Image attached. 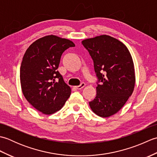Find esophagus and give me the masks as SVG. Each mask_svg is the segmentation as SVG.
Segmentation results:
<instances>
[{
    "mask_svg": "<svg viewBox=\"0 0 157 157\" xmlns=\"http://www.w3.org/2000/svg\"><path fill=\"white\" fill-rule=\"evenodd\" d=\"M85 86H86L85 83H82V84H81L80 85H79V86H75V88L76 89H78V90H81V89H82L83 88H84Z\"/></svg>",
    "mask_w": 157,
    "mask_h": 157,
    "instance_id": "1",
    "label": "esophagus"
}]
</instances>
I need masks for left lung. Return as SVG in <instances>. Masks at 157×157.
Here are the masks:
<instances>
[{"mask_svg":"<svg viewBox=\"0 0 157 157\" xmlns=\"http://www.w3.org/2000/svg\"><path fill=\"white\" fill-rule=\"evenodd\" d=\"M82 43L90 55L101 82L90 106L96 115L109 117L123 107L134 91L136 76L132 55L124 44L108 35L86 39Z\"/></svg>","mask_w":157,"mask_h":157,"instance_id":"obj_1","label":"left lung"}]
</instances>
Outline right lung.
Listing matches in <instances>:
<instances>
[{
  "mask_svg": "<svg viewBox=\"0 0 157 157\" xmlns=\"http://www.w3.org/2000/svg\"><path fill=\"white\" fill-rule=\"evenodd\" d=\"M73 46L68 39L48 35L33 42L23 56L20 67L22 92L43 114L59 111L71 94V88L56 69L63 52Z\"/></svg>",
  "mask_w": 157,
  "mask_h": 157,
  "instance_id": "add662e5",
  "label": "right lung"
}]
</instances>
